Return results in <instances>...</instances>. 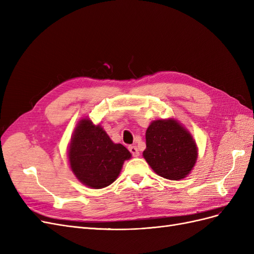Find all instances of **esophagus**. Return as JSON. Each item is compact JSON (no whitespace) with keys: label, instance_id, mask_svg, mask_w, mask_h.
<instances>
[{"label":"esophagus","instance_id":"esophagus-1","mask_svg":"<svg viewBox=\"0 0 254 254\" xmlns=\"http://www.w3.org/2000/svg\"><path fill=\"white\" fill-rule=\"evenodd\" d=\"M129 151L132 153V156L133 157H139V155H140V152H139V149L136 148V146H129Z\"/></svg>","mask_w":254,"mask_h":254}]
</instances>
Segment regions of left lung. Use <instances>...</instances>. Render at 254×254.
<instances>
[{
  "label": "left lung",
  "mask_w": 254,
  "mask_h": 254,
  "mask_svg": "<svg viewBox=\"0 0 254 254\" xmlns=\"http://www.w3.org/2000/svg\"><path fill=\"white\" fill-rule=\"evenodd\" d=\"M197 156L193 136L178 121H153L146 130L143 157L155 173L163 178H186L195 166Z\"/></svg>",
  "instance_id": "8db88e82"
}]
</instances>
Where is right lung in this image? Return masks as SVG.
Returning <instances> with one entry per match:
<instances>
[{
  "instance_id": "add662e5",
  "label": "right lung",
  "mask_w": 254,
  "mask_h": 254,
  "mask_svg": "<svg viewBox=\"0 0 254 254\" xmlns=\"http://www.w3.org/2000/svg\"><path fill=\"white\" fill-rule=\"evenodd\" d=\"M67 156L76 178L97 190L117 180L124 161L131 158V153L122 144L113 143L101 125H94L86 118L74 130Z\"/></svg>"
}]
</instances>
